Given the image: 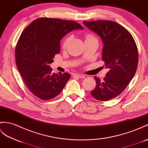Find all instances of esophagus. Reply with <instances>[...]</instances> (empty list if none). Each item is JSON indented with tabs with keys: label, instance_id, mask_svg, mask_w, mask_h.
Listing matches in <instances>:
<instances>
[{
	"label": "esophagus",
	"instance_id": "34e87169",
	"mask_svg": "<svg viewBox=\"0 0 148 148\" xmlns=\"http://www.w3.org/2000/svg\"><path fill=\"white\" fill-rule=\"evenodd\" d=\"M72 76H76L79 78H84L85 76H84L83 74H72Z\"/></svg>",
	"mask_w": 148,
	"mask_h": 148
}]
</instances>
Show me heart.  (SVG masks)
<instances>
[{
  "label": "heart",
  "mask_w": 148,
  "mask_h": 148,
  "mask_svg": "<svg viewBox=\"0 0 148 148\" xmlns=\"http://www.w3.org/2000/svg\"><path fill=\"white\" fill-rule=\"evenodd\" d=\"M85 38H86V40L91 39H95V37H94V36L93 35H92V34H87V35L85 36ZM70 40H71L70 36H67V37H65V39L64 40V41H63V44H62L63 48H65L67 46L69 41H70Z\"/></svg>",
  "instance_id": "b5f03b06"
}]
</instances>
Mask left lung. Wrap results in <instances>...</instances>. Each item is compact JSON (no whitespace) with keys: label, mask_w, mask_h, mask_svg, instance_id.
<instances>
[{"label":"left lung","mask_w":148,"mask_h":148,"mask_svg":"<svg viewBox=\"0 0 148 148\" xmlns=\"http://www.w3.org/2000/svg\"><path fill=\"white\" fill-rule=\"evenodd\" d=\"M83 23L101 37L103 42L102 58L109 71L103 80L94 77V98L108 101L126 88L138 65V50L132 36L121 25L110 20L84 21Z\"/></svg>","instance_id":"1"}]
</instances>
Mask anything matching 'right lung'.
<instances>
[{
	"label": "right lung",
	"instance_id": "right-lung-1",
	"mask_svg": "<svg viewBox=\"0 0 148 148\" xmlns=\"http://www.w3.org/2000/svg\"><path fill=\"white\" fill-rule=\"evenodd\" d=\"M76 21L39 18L22 32L15 48L18 71L28 88L39 99H53L71 77L67 72L51 74L49 65L60 51V40L68 32L83 29Z\"/></svg>",
	"mask_w": 148,
	"mask_h": 148
}]
</instances>
